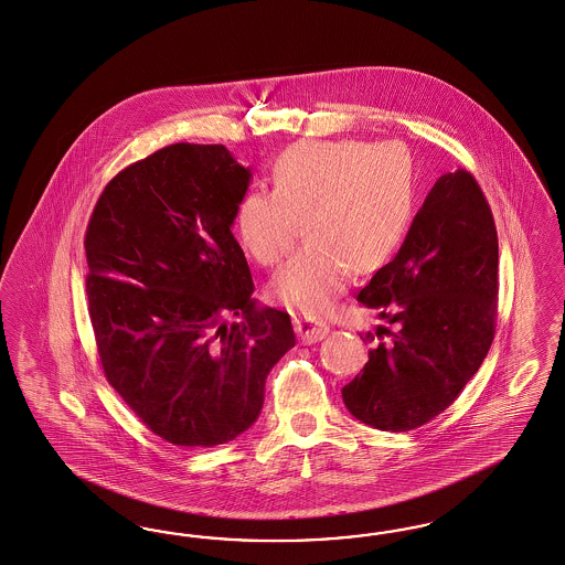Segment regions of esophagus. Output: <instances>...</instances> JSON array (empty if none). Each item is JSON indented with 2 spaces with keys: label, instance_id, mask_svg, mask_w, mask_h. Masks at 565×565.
<instances>
[{
  "label": "esophagus",
  "instance_id": "esophagus-1",
  "mask_svg": "<svg viewBox=\"0 0 565 565\" xmlns=\"http://www.w3.org/2000/svg\"><path fill=\"white\" fill-rule=\"evenodd\" d=\"M294 330L302 344H315L330 333V326L326 321H315L307 317H294Z\"/></svg>",
  "mask_w": 565,
  "mask_h": 565
}]
</instances>
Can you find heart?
Listing matches in <instances>:
<instances>
[{
	"mask_svg": "<svg viewBox=\"0 0 565 565\" xmlns=\"http://www.w3.org/2000/svg\"><path fill=\"white\" fill-rule=\"evenodd\" d=\"M273 185L239 202L235 227L244 248L271 267L307 221V246L269 284L273 302L305 315L330 311L352 273L380 269L415 211L413 158L394 141H298L275 162Z\"/></svg>",
	"mask_w": 565,
	"mask_h": 565,
	"instance_id": "1",
	"label": "heart"
}]
</instances>
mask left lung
Segmentation results:
<instances>
[{
  "mask_svg": "<svg viewBox=\"0 0 565 565\" xmlns=\"http://www.w3.org/2000/svg\"><path fill=\"white\" fill-rule=\"evenodd\" d=\"M499 239L484 192L466 169L440 177L398 254L356 300L390 328L367 331L370 361L342 388L371 428L409 431L448 409L494 338Z\"/></svg>",
  "mask_w": 565,
  "mask_h": 565,
  "instance_id": "1",
  "label": "left lung"
}]
</instances>
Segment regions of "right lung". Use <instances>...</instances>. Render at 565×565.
I'll use <instances>...</instances> for the list:
<instances>
[{
    "instance_id": "right-lung-1",
    "label": "right lung",
    "mask_w": 565,
    "mask_h": 565,
    "mask_svg": "<svg viewBox=\"0 0 565 565\" xmlns=\"http://www.w3.org/2000/svg\"><path fill=\"white\" fill-rule=\"evenodd\" d=\"M221 143H173L104 188L85 232L87 309L108 384L162 440L225 445L253 426L296 344L258 309L232 234L250 183ZM232 313L241 319L226 323Z\"/></svg>"
}]
</instances>
